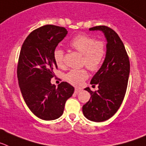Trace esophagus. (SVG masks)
<instances>
[{
	"instance_id": "obj_1",
	"label": "esophagus",
	"mask_w": 146,
	"mask_h": 146,
	"mask_svg": "<svg viewBox=\"0 0 146 146\" xmlns=\"http://www.w3.org/2000/svg\"><path fill=\"white\" fill-rule=\"evenodd\" d=\"M81 92L80 89L75 88V93H76V94H78V92Z\"/></svg>"
}]
</instances>
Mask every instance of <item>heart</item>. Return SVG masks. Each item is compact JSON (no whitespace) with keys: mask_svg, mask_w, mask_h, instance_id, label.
<instances>
[{"mask_svg":"<svg viewBox=\"0 0 146 146\" xmlns=\"http://www.w3.org/2000/svg\"><path fill=\"white\" fill-rule=\"evenodd\" d=\"M70 47L82 55V64L91 71L98 70L101 67L106 54L104 42L87 35L75 36L69 42ZM54 58L59 67L64 64V51L59 48L54 50ZM88 77L86 69H73L65 75V80L70 84L79 87Z\"/></svg>","mask_w":146,"mask_h":146,"instance_id":"b5f03b06","label":"heart"}]
</instances>
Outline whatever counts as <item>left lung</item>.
Listing matches in <instances>:
<instances>
[{
  "mask_svg": "<svg viewBox=\"0 0 146 146\" xmlns=\"http://www.w3.org/2000/svg\"><path fill=\"white\" fill-rule=\"evenodd\" d=\"M103 31L107 41L104 62L92 77L90 84L98 90L82 107L84 115L94 122H102L115 115L123 101L130 72V62L122 40L113 29L106 26H95L90 31Z\"/></svg>",
  "mask_w": 146,
  "mask_h": 146,
  "instance_id": "8db88e82",
  "label": "left lung"
}]
</instances>
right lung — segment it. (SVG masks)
Masks as SVG:
<instances>
[{
	"mask_svg": "<svg viewBox=\"0 0 146 146\" xmlns=\"http://www.w3.org/2000/svg\"><path fill=\"white\" fill-rule=\"evenodd\" d=\"M67 34L64 27L41 26L29 34L20 50L17 70L20 91L29 110L42 120L59 118L74 92L68 82L57 87L50 83L57 68L54 50Z\"/></svg>",
	"mask_w": 146,
	"mask_h": 146,
	"instance_id": "1",
	"label": "right lung"
}]
</instances>
